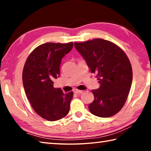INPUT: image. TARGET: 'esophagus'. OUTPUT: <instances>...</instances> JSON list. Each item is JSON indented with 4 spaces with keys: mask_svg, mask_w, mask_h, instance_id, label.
Listing matches in <instances>:
<instances>
[{
    "mask_svg": "<svg viewBox=\"0 0 151 151\" xmlns=\"http://www.w3.org/2000/svg\"><path fill=\"white\" fill-rule=\"evenodd\" d=\"M75 93H77V94H81V93H83V91L78 90V89H76V90H75Z\"/></svg>",
    "mask_w": 151,
    "mask_h": 151,
    "instance_id": "1",
    "label": "esophagus"
}]
</instances>
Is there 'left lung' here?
Returning <instances> with one entry per match:
<instances>
[{
  "label": "left lung",
  "mask_w": 151,
  "mask_h": 151,
  "mask_svg": "<svg viewBox=\"0 0 151 151\" xmlns=\"http://www.w3.org/2000/svg\"><path fill=\"white\" fill-rule=\"evenodd\" d=\"M100 88L92 90L94 101L88 105L94 115L106 118L116 114L126 103L131 87V64L123 50L109 40L95 39L75 42Z\"/></svg>",
  "instance_id": "1"
}]
</instances>
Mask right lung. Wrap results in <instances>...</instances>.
<instances>
[{"instance_id": "add662e5", "label": "right lung", "mask_w": 151, "mask_h": 151, "mask_svg": "<svg viewBox=\"0 0 151 151\" xmlns=\"http://www.w3.org/2000/svg\"><path fill=\"white\" fill-rule=\"evenodd\" d=\"M73 42H47L33 50L22 71V82L28 99L34 111L49 121L67 115L73 92L63 93L53 87V81L60 75L62 58L70 52Z\"/></svg>"}]
</instances>
